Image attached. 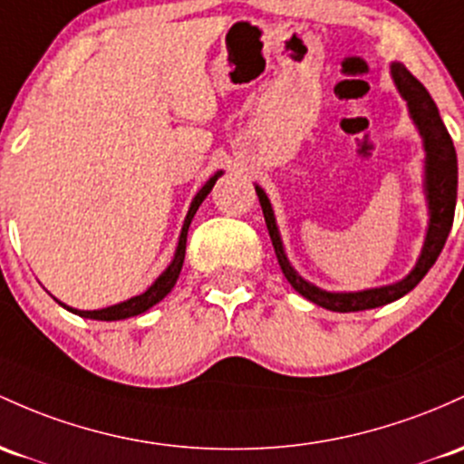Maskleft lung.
Listing matches in <instances>:
<instances>
[{"label": "left lung", "mask_w": 464, "mask_h": 464, "mask_svg": "<svg viewBox=\"0 0 464 464\" xmlns=\"http://www.w3.org/2000/svg\"><path fill=\"white\" fill-rule=\"evenodd\" d=\"M390 70L401 96L407 101V110H410L414 125L419 127L422 147H425V180H422V187H425L427 208H430V224H427V236L420 248L419 262H416V266L411 268L407 277L396 284H390V286L356 290V293H330V290H324L306 282L302 275L290 266L286 253H284L282 237H279L277 222H275L271 200H268L262 187L256 185L264 220H266L268 227V236H271L275 256H277L284 277L308 302L317 304V306L325 310H333V313H356V310L379 308L410 293L425 277L427 271L434 266L442 246H445L447 236H450L451 224H454L458 191V160L454 140H451L450 131L442 123L439 108H436L434 99L425 90V85L403 63H392Z\"/></svg>", "instance_id": "obj_1"}]
</instances>
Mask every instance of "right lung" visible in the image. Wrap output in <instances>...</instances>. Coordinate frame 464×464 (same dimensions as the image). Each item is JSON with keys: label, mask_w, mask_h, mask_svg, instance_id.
I'll return each mask as SVG.
<instances>
[{"label": "right lung", "mask_w": 464, "mask_h": 464, "mask_svg": "<svg viewBox=\"0 0 464 464\" xmlns=\"http://www.w3.org/2000/svg\"><path fill=\"white\" fill-rule=\"evenodd\" d=\"M222 176V171H218V174H213L208 180L205 182V187H202L200 191L196 193V198L191 200V207L189 211H187V218H185V224H182V231H180V237H178V246H176V256L171 259L169 266L165 268L160 275H158V279L154 284H151L150 288L145 290V293L136 295V297L127 299V302H121V304H114V306H108V308H101V310H76V308H70L65 306V304H61L59 299L57 302L63 306L65 310H70V313L79 314V317H85V319H96V322H119V319H127V317H136V314L145 313V310H150L151 306H156L160 299H165L167 295L171 293V288L176 286L178 282V275H180V268H182V262H185V248H187V231H189V224L193 220V216H196L198 207L202 205V200L211 193L213 185H216L218 178Z\"/></svg>", "instance_id": "obj_1"}]
</instances>
